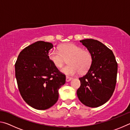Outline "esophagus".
Wrapping results in <instances>:
<instances>
[{"instance_id":"1","label":"esophagus","mask_w":130,"mask_h":130,"mask_svg":"<svg viewBox=\"0 0 130 130\" xmlns=\"http://www.w3.org/2000/svg\"><path fill=\"white\" fill-rule=\"evenodd\" d=\"M72 79V77H69V76L66 77V81H67V82H69V81L71 80Z\"/></svg>"}]
</instances>
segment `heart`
I'll use <instances>...</instances> for the list:
<instances>
[{
    "mask_svg": "<svg viewBox=\"0 0 130 130\" xmlns=\"http://www.w3.org/2000/svg\"><path fill=\"white\" fill-rule=\"evenodd\" d=\"M48 56L57 68H62L68 60L69 64L61 69L63 73L68 76H74L79 72L81 74L86 73L93 60L91 52L72 43L62 44L59 47V50H50Z\"/></svg>",
    "mask_w": 130,
    "mask_h": 130,
    "instance_id": "1",
    "label": "heart"
}]
</instances>
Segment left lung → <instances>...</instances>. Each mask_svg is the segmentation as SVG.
Here are the masks:
<instances>
[{
    "label": "left lung",
    "mask_w": 130,
    "mask_h": 130,
    "mask_svg": "<svg viewBox=\"0 0 130 130\" xmlns=\"http://www.w3.org/2000/svg\"><path fill=\"white\" fill-rule=\"evenodd\" d=\"M93 55V63L85 75L79 78L80 87L77 94L86 106L98 107L111 98L115 91L118 63L112 51L93 39L80 41Z\"/></svg>",
    "instance_id": "8db88e82"
}]
</instances>
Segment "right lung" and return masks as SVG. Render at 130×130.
Segmentation results:
<instances>
[{"instance_id": "1", "label": "right lung", "mask_w": 130, "mask_h": 130, "mask_svg": "<svg viewBox=\"0 0 130 130\" xmlns=\"http://www.w3.org/2000/svg\"><path fill=\"white\" fill-rule=\"evenodd\" d=\"M52 43L37 41L20 52L15 62V77L20 94L25 102L37 109L45 110L56 104L58 89L66 76L48 56Z\"/></svg>"}]
</instances>
